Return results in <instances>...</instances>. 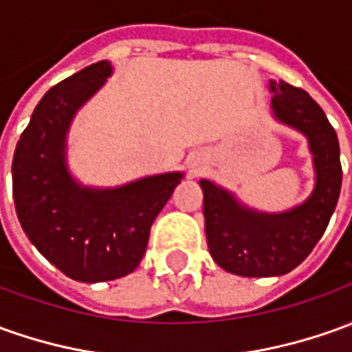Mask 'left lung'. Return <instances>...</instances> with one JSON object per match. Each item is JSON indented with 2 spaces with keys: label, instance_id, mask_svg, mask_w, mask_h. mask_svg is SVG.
Segmentation results:
<instances>
[{
  "label": "left lung",
  "instance_id": "left-lung-1",
  "mask_svg": "<svg viewBox=\"0 0 352 352\" xmlns=\"http://www.w3.org/2000/svg\"><path fill=\"white\" fill-rule=\"evenodd\" d=\"M267 88L274 119L308 140L314 188L289 210L260 212L235 192L200 179L210 254L217 266L243 277L283 276L295 270L324 235L341 192L339 140L322 107L283 80H270Z\"/></svg>",
  "mask_w": 352,
  "mask_h": 352
}]
</instances>
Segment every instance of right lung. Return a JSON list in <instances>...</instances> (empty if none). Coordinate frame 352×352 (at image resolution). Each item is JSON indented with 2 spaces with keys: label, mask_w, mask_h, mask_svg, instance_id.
<instances>
[{
  "label": "right lung",
  "mask_w": 352,
  "mask_h": 352,
  "mask_svg": "<svg viewBox=\"0 0 352 352\" xmlns=\"http://www.w3.org/2000/svg\"><path fill=\"white\" fill-rule=\"evenodd\" d=\"M111 73L109 61H98L50 88L16 142L11 167L16 217L28 241L82 283L135 272L150 227L185 177L171 171L119 186H88L71 173V123Z\"/></svg>",
  "instance_id": "obj_1"
}]
</instances>
